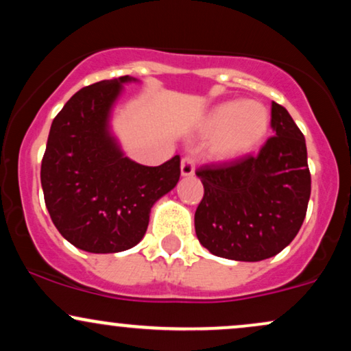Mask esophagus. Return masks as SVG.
Returning <instances> with one entry per match:
<instances>
[{
  "label": "esophagus",
  "mask_w": 351,
  "mask_h": 351,
  "mask_svg": "<svg viewBox=\"0 0 351 351\" xmlns=\"http://www.w3.org/2000/svg\"><path fill=\"white\" fill-rule=\"evenodd\" d=\"M181 175L183 176H193L195 175V160L191 156H184L181 160Z\"/></svg>",
  "instance_id": "34e87169"
}]
</instances>
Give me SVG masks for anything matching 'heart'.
Listing matches in <instances>:
<instances>
[{"label": "heart", "mask_w": 351, "mask_h": 351, "mask_svg": "<svg viewBox=\"0 0 351 351\" xmlns=\"http://www.w3.org/2000/svg\"><path fill=\"white\" fill-rule=\"evenodd\" d=\"M267 108L254 100H228L213 108L203 122V134L213 135L211 155L232 162L256 150L267 135Z\"/></svg>", "instance_id": "b5f03b06"}]
</instances>
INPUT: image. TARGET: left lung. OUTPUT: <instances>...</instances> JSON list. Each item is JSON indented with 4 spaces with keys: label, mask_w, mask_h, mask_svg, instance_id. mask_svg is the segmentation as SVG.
Instances as JSON below:
<instances>
[{
    "label": "left lung",
    "mask_w": 351,
    "mask_h": 351,
    "mask_svg": "<svg viewBox=\"0 0 351 351\" xmlns=\"http://www.w3.org/2000/svg\"><path fill=\"white\" fill-rule=\"evenodd\" d=\"M274 136L257 156L198 168L204 195L195 213L199 243L224 259L257 263L287 247L305 219L310 171L304 134L272 102Z\"/></svg>",
    "instance_id": "left-lung-1"
}]
</instances>
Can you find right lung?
I'll list each match as a JSON object with an SVG mask.
<instances>
[{"mask_svg": "<svg viewBox=\"0 0 351 351\" xmlns=\"http://www.w3.org/2000/svg\"><path fill=\"white\" fill-rule=\"evenodd\" d=\"M80 88L52 120L41 163L44 201L58 231L94 254L127 251L142 241L150 209L180 180V156L145 167L123 155L108 120L122 84Z\"/></svg>", "mask_w": 351, "mask_h": 351, "instance_id": "obj_1", "label": "right lung"}]
</instances>
